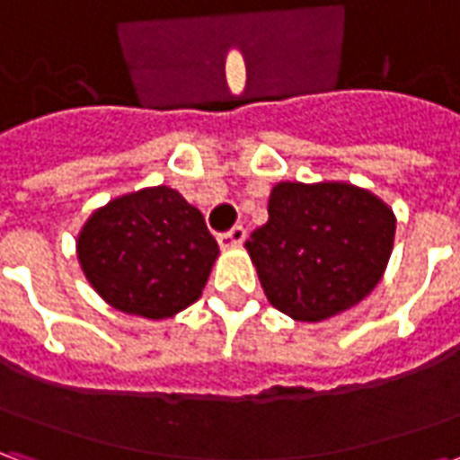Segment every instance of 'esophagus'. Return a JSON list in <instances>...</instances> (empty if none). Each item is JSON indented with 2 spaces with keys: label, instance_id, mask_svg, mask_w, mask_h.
Masks as SVG:
<instances>
[{
  "label": "esophagus",
  "instance_id": "esophagus-1",
  "mask_svg": "<svg viewBox=\"0 0 460 460\" xmlns=\"http://www.w3.org/2000/svg\"><path fill=\"white\" fill-rule=\"evenodd\" d=\"M243 241H246V229H243V226H234V229L219 234V243L224 246V249H229V246H239V243H243Z\"/></svg>",
  "mask_w": 460,
  "mask_h": 460
}]
</instances>
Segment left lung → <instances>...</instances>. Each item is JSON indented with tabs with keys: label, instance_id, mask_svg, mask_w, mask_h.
<instances>
[{
	"label": "left lung",
	"instance_id": "left-lung-1",
	"mask_svg": "<svg viewBox=\"0 0 460 460\" xmlns=\"http://www.w3.org/2000/svg\"><path fill=\"white\" fill-rule=\"evenodd\" d=\"M396 221L372 191L342 181H280L269 221L246 241L273 308L318 323L372 293L394 243Z\"/></svg>",
	"mask_w": 460,
	"mask_h": 460
}]
</instances>
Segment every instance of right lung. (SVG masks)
<instances>
[{"label":"right lung","instance_id":"add662e5","mask_svg":"<svg viewBox=\"0 0 460 460\" xmlns=\"http://www.w3.org/2000/svg\"><path fill=\"white\" fill-rule=\"evenodd\" d=\"M219 253L199 209L155 187L118 197L85 221L78 259L113 308L162 320L201 296Z\"/></svg>","mask_w":460,"mask_h":460}]
</instances>
